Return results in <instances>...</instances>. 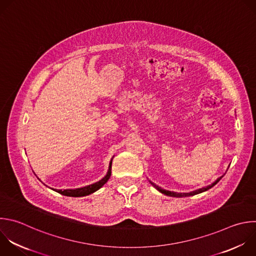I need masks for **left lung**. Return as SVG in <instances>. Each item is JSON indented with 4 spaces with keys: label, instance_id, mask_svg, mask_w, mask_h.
Here are the masks:
<instances>
[{
    "label": "left lung",
    "instance_id": "obj_1",
    "mask_svg": "<svg viewBox=\"0 0 256 256\" xmlns=\"http://www.w3.org/2000/svg\"><path fill=\"white\" fill-rule=\"evenodd\" d=\"M222 177L223 176H221V177H219L214 183H212L211 185H209V186H207V187H203V188H200V189H197V190H195V191H192V192H189V193H177V192H173V191H168V190H164V189H162L160 187H158V186H156L154 183H152V181H150V183L158 191V192H160L162 194H164V195H166V196H170V197H177V198H181V197H189V196H194V195H197V194H200V193H203V192H205V191H207V190H209V189H211L213 186H215L221 179H222Z\"/></svg>",
    "mask_w": 256,
    "mask_h": 256
}]
</instances>
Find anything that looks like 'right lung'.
<instances>
[{
  "label": "right lung",
  "mask_w": 256,
  "mask_h": 256,
  "mask_svg": "<svg viewBox=\"0 0 256 256\" xmlns=\"http://www.w3.org/2000/svg\"><path fill=\"white\" fill-rule=\"evenodd\" d=\"M112 158H112L110 162V166H108V173L102 179L100 180L98 182L96 183H94L92 185H88V186H85V187H82V188H76V189H65V190H58V189H53V188H50L54 191H56L57 193L61 194V195H64V196H69V197H83V196H88L90 194H92L94 193L96 191L100 190L108 181V179L110 178V175H112Z\"/></svg>",
  "instance_id": "obj_1"
}]
</instances>
